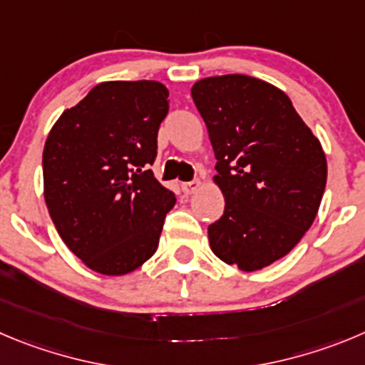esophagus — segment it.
<instances>
[{
  "mask_svg": "<svg viewBox=\"0 0 365 365\" xmlns=\"http://www.w3.org/2000/svg\"><path fill=\"white\" fill-rule=\"evenodd\" d=\"M198 187H200V180L196 178V180H190V182H183L182 183V190L185 194H192V192H196V190H198Z\"/></svg>",
  "mask_w": 365,
  "mask_h": 365,
  "instance_id": "34e87169",
  "label": "esophagus"
}]
</instances>
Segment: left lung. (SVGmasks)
<instances>
[{
  "instance_id": "1",
  "label": "left lung",
  "mask_w": 365,
  "mask_h": 365,
  "mask_svg": "<svg viewBox=\"0 0 365 365\" xmlns=\"http://www.w3.org/2000/svg\"><path fill=\"white\" fill-rule=\"evenodd\" d=\"M209 129L223 216L209 225L221 261L254 272L284 257L312 227L328 176L322 145L284 91L248 75L194 84Z\"/></svg>"
}]
</instances>
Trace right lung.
<instances>
[{
	"label": "right lung",
	"mask_w": 365,
	"mask_h": 365,
	"mask_svg": "<svg viewBox=\"0 0 365 365\" xmlns=\"http://www.w3.org/2000/svg\"><path fill=\"white\" fill-rule=\"evenodd\" d=\"M169 91L156 81L101 83L53 124L44 200L66 247L91 270L124 275L158 248L176 196L149 167Z\"/></svg>",
	"instance_id": "obj_1"
}]
</instances>
